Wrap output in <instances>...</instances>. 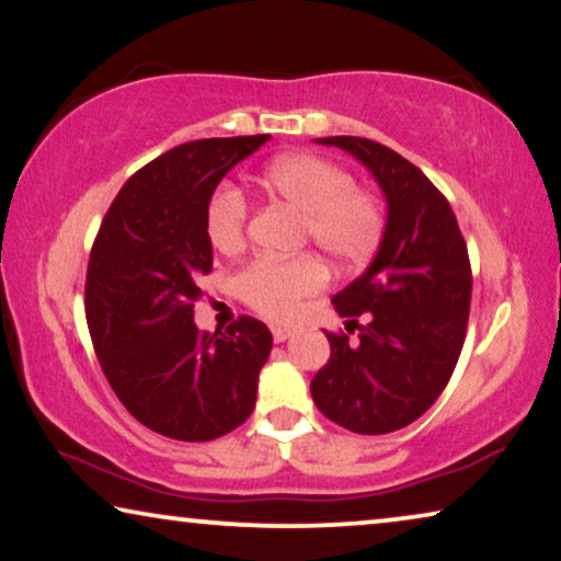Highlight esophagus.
Returning a JSON list of instances; mask_svg holds the SVG:
<instances>
[{"mask_svg":"<svg viewBox=\"0 0 561 561\" xmlns=\"http://www.w3.org/2000/svg\"><path fill=\"white\" fill-rule=\"evenodd\" d=\"M271 331H273L275 344H280V341H286L290 336V329H286V327H273Z\"/></svg>","mask_w":561,"mask_h":561,"instance_id":"34e87169","label":"esophagus"}]
</instances>
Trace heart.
Segmentation results:
<instances>
[{
  "instance_id": "heart-1",
  "label": "heart",
  "mask_w": 561,
  "mask_h": 561,
  "mask_svg": "<svg viewBox=\"0 0 561 561\" xmlns=\"http://www.w3.org/2000/svg\"><path fill=\"white\" fill-rule=\"evenodd\" d=\"M261 186L271 197L288 202L304 215V240L313 242L339 265L369 261L385 238L387 213L371 190L319 153H286L261 172ZM248 199L230 184L217 186L207 202V238L220 253H234L245 242ZM327 286V267L313 255L290 261L255 257L232 275V290L257 313L288 319L300 300Z\"/></svg>"
}]
</instances>
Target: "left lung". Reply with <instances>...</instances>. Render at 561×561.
<instances>
[{"instance_id": "left-lung-1", "label": "left lung", "mask_w": 561, "mask_h": 561, "mask_svg": "<svg viewBox=\"0 0 561 561\" xmlns=\"http://www.w3.org/2000/svg\"><path fill=\"white\" fill-rule=\"evenodd\" d=\"M375 174L387 197L377 257L331 298L346 331H327L329 362L311 381L323 415L359 435L408 427L448 385L466 341L470 290L468 248L445 194L389 146L362 136H329ZM365 319L358 323V316Z\"/></svg>"}]
</instances>
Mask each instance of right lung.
I'll list each match as a JSON object with an SVG mask.
<instances>
[{
  "label": "right lung",
  "mask_w": 561,
  "mask_h": 561,
  "mask_svg": "<svg viewBox=\"0 0 561 561\" xmlns=\"http://www.w3.org/2000/svg\"><path fill=\"white\" fill-rule=\"evenodd\" d=\"M271 136L174 146L121 186L95 234L85 321L105 379L153 433L205 443L242 425L273 336L240 316L222 334L194 327L213 271L205 215L215 186Z\"/></svg>",
  "instance_id": "add662e5"
}]
</instances>
